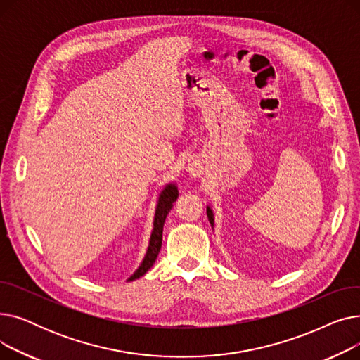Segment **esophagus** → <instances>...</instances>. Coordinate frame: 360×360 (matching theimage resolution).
Segmentation results:
<instances>
[{
  "label": "esophagus",
  "mask_w": 360,
  "mask_h": 360,
  "mask_svg": "<svg viewBox=\"0 0 360 360\" xmlns=\"http://www.w3.org/2000/svg\"><path fill=\"white\" fill-rule=\"evenodd\" d=\"M186 169H188V172H190L191 176H200L202 174V167L194 159H191L190 162H188V167Z\"/></svg>",
  "instance_id": "obj_1"
}]
</instances>
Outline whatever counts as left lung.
<instances>
[{
    "label": "left lung",
    "instance_id": "left-lung-1",
    "mask_svg": "<svg viewBox=\"0 0 360 360\" xmlns=\"http://www.w3.org/2000/svg\"><path fill=\"white\" fill-rule=\"evenodd\" d=\"M207 217H209L212 228H214V214H213V210L210 209V205H207Z\"/></svg>",
    "mask_w": 360,
    "mask_h": 360
}]
</instances>
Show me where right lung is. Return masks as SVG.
<instances>
[{
    "label": "right lung",
    "instance_id": "1",
    "mask_svg": "<svg viewBox=\"0 0 360 360\" xmlns=\"http://www.w3.org/2000/svg\"><path fill=\"white\" fill-rule=\"evenodd\" d=\"M178 195H179V193H178V188H176L175 184H167L163 188V191L160 193L159 201H158V205H156L153 231H151V236H150L147 252L144 255L143 262L140 264V267L136 270L134 274H132L128 278V281L140 278L155 264V261H156V258H158V255L160 252V248H162V235H163V224H165L166 216L170 212V209H172V207H174V202L176 201Z\"/></svg>",
    "mask_w": 360,
    "mask_h": 360
}]
</instances>
